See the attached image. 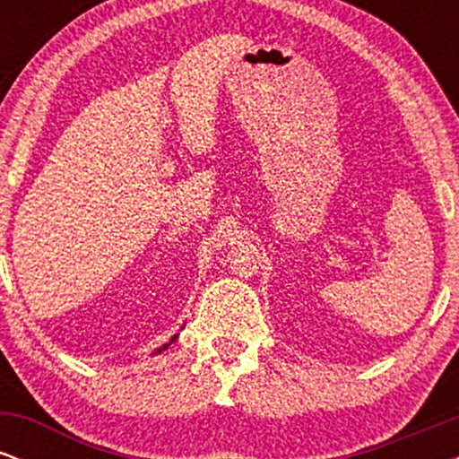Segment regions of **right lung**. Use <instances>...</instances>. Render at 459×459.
Masks as SVG:
<instances>
[{"label":"right lung","instance_id":"obj_1","mask_svg":"<svg viewBox=\"0 0 459 459\" xmlns=\"http://www.w3.org/2000/svg\"><path fill=\"white\" fill-rule=\"evenodd\" d=\"M172 339H177V336H172ZM170 343H172V341H170ZM170 343H166V345H161V347H160V350H157V351H163V350H166V347H168V345H170Z\"/></svg>","mask_w":459,"mask_h":459}]
</instances>
